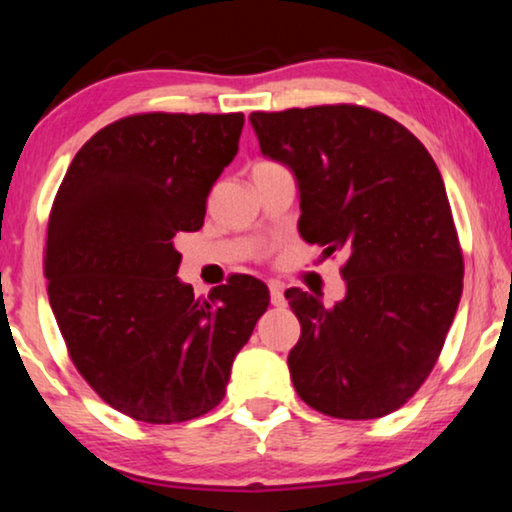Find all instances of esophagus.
<instances>
[{"instance_id":"34e87169","label":"esophagus","mask_w":512,"mask_h":512,"mask_svg":"<svg viewBox=\"0 0 512 512\" xmlns=\"http://www.w3.org/2000/svg\"><path fill=\"white\" fill-rule=\"evenodd\" d=\"M270 303L275 307H284L286 298H284V286L279 282H270Z\"/></svg>"}]
</instances>
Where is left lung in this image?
Wrapping results in <instances>:
<instances>
[{
  "label": "left lung",
  "mask_w": 512,
  "mask_h": 512,
  "mask_svg": "<svg viewBox=\"0 0 512 512\" xmlns=\"http://www.w3.org/2000/svg\"><path fill=\"white\" fill-rule=\"evenodd\" d=\"M249 118L265 156L296 174L303 240L347 254L342 303L284 293L300 321L293 387L328 417L389 415L436 366L464 289L443 177L405 125L361 104Z\"/></svg>",
  "instance_id": "1"
}]
</instances>
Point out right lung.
<instances>
[{
  "label": "right lung",
  "instance_id": "1",
  "mask_svg": "<svg viewBox=\"0 0 512 512\" xmlns=\"http://www.w3.org/2000/svg\"><path fill=\"white\" fill-rule=\"evenodd\" d=\"M244 114H132L95 132L55 193L44 254L69 359L111 408L146 424L207 415L268 310L249 275L195 298L174 237L205 223Z\"/></svg>",
  "mask_w": 512,
  "mask_h": 512
}]
</instances>
